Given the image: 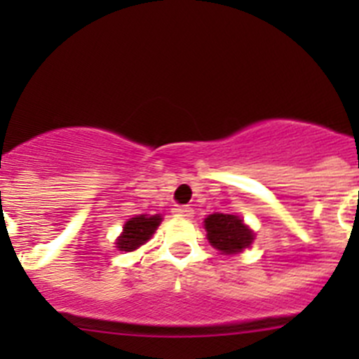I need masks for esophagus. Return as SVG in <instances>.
Returning a JSON list of instances; mask_svg holds the SVG:
<instances>
[{
	"mask_svg": "<svg viewBox=\"0 0 359 359\" xmlns=\"http://www.w3.org/2000/svg\"><path fill=\"white\" fill-rule=\"evenodd\" d=\"M173 213H175L177 217H182V219H191V217L194 215V210L191 208V206H175V208H173Z\"/></svg>",
	"mask_w": 359,
	"mask_h": 359,
	"instance_id": "obj_1",
	"label": "esophagus"
}]
</instances>
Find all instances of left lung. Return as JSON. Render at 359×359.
<instances>
[{
    "label": "left lung",
    "instance_id": "8db88e82",
    "mask_svg": "<svg viewBox=\"0 0 359 359\" xmlns=\"http://www.w3.org/2000/svg\"><path fill=\"white\" fill-rule=\"evenodd\" d=\"M206 238L213 248L226 255L243 252L253 241V231L243 219L231 213H212L205 219Z\"/></svg>",
    "mask_w": 359,
    "mask_h": 359
}]
</instances>
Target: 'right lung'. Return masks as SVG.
I'll use <instances>...</instances> for the list:
<instances>
[{
	"mask_svg": "<svg viewBox=\"0 0 359 359\" xmlns=\"http://www.w3.org/2000/svg\"><path fill=\"white\" fill-rule=\"evenodd\" d=\"M161 224V215H135L126 220L121 236L116 240V248L121 252H133L151 240Z\"/></svg>",
	"mask_w": 359,
	"mask_h": 359,
	"instance_id": "right-lung-1",
	"label": "right lung"
}]
</instances>
